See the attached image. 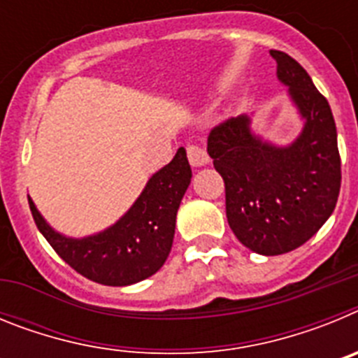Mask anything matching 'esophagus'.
Instances as JSON below:
<instances>
[{"label":"esophagus","instance_id":"34e87169","mask_svg":"<svg viewBox=\"0 0 358 358\" xmlns=\"http://www.w3.org/2000/svg\"><path fill=\"white\" fill-rule=\"evenodd\" d=\"M186 154H188V161L192 166H204V164L210 163V156H208L206 148L199 147V145H188Z\"/></svg>","mask_w":358,"mask_h":358}]
</instances>
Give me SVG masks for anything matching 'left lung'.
I'll return each mask as SVG.
<instances>
[{"label":"left lung","mask_w":358,"mask_h":358,"mask_svg":"<svg viewBox=\"0 0 358 358\" xmlns=\"http://www.w3.org/2000/svg\"><path fill=\"white\" fill-rule=\"evenodd\" d=\"M276 75L305 120L289 147L264 141L248 115L211 129L208 154L226 185V215L236 238L265 256L310 240L334 213L341 189L337 129L328 100L303 66L271 50Z\"/></svg>","instance_id":"left-lung-1"}]
</instances>
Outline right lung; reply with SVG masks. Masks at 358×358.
I'll return each instance as SVG.
<instances>
[{
    "instance_id": "add662e5",
    "label": "right lung",
    "mask_w": 358,
    "mask_h": 358,
    "mask_svg": "<svg viewBox=\"0 0 358 358\" xmlns=\"http://www.w3.org/2000/svg\"><path fill=\"white\" fill-rule=\"evenodd\" d=\"M192 169L186 150L148 179L131 210L107 229L84 238H69L53 229L30 202L37 229L62 260L84 278L102 285L125 287L147 280L166 262L176 233V217Z\"/></svg>"
}]
</instances>
